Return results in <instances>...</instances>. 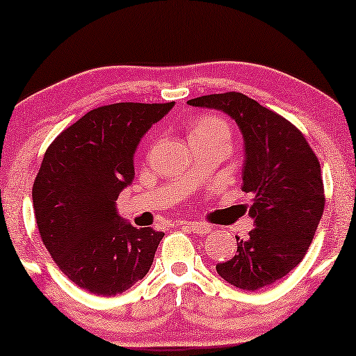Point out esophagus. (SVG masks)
<instances>
[{
    "instance_id": "1",
    "label": "esophagus",
    "mask_w": 356,
    "mask_h": 356,
    "mask_svg": "<svg viewBox=\"0 0 356 356\" xmlns=\"http://www.w3.org/2000/svg\"><path fill=\"white\" fill-rule=\"evenodd\" d=\"M180 227H184L185 230H188V232H193L197 235H207V234H209V230H211V227H209L208 224L195 222V221L180 222Z\"/></svg>"
}]
</instances>
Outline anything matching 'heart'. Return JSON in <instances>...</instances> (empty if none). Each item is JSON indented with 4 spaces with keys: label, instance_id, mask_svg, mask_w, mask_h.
<instances>
[{
    "label": "heart",
    "instance_id": "b5f03b06",
    "mask_svg": "<svg viewBox=\"0 0 356 356\" xmlns=\"http://www.w3.org/2000/svg\"><path fill=\"white\" fill-rule=\"evenodd\" d=\"M208 130H226V132H229V127L226 122L221 121V119L209 118V116L200 118L192 127V132H208Z\"/></svg>",
    "mask_w": 356,
    "mask_h": 356
}]
</instances>
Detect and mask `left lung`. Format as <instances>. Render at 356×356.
Wrapping results in <instances>:
<instances>
[{
	"mask_svg": "<svg viewBox=\"0 0 356 356\" xmlns=\"http://www.w3.org/2000/svg\"><path fill=\"white\" fill-rule=\"evenodd\" d=\"M222 111L242 132V190L253 193L254 229L237 238V253L216 271L230 285L254 290L273 285L302 261L324 211L321 166L303 134L247 95L229 92L187 102Z\"/></svg>",
	"mask_w": 356,
	"mask_h": 356,
	"instance_id": "8db88e82",
	"label": "left lung"
}]
</instances>
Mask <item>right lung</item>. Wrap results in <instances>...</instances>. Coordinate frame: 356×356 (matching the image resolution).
<instances>
[{"label":"right lung","instance_id":"obj_1","mask_svg":"<svg viewBox=\"0 0 356 356\" xmlns=\"http://www.w3.org/2000/svg\"><path fill=\"white\" fill-rule=\"evenodd\" d=\"M171 103L92 109L49 145L33 182L35 219L54 263L79 287L113 297L147 276L163 232L134 227L116 200L135 177L134 156Z\"/></svg>","mask_w":356,"mask_h":356}]
</instances>
